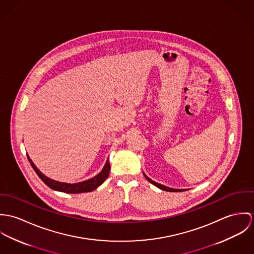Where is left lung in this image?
<instances>
[{
	"mask_svg": "<svg viewBox=\"0 0 254 254\" xmlns=\"http://www.w3.org/2000/svg\"><path fill=\"white\" fill-rule=\"evenodd\" d=\"M143 175H144V177L150 182V183H152L153 185H155L156 187H158V188H160L161 190H164V191H168V192H180V191H186L185 189H173V188H169V187H167V186H165V185H162V184H159V183H157V182H155V181H153L152 179H150L144 172H143Z\"/></svg>",
	"mask_w": 254,
	"mask_h": 254,
	"instance_id": "obj_1",
	"label": "left lung"
}]
</instances>
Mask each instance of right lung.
I'll use <instances>...</instances> for the list:
<instances>
[{
    "instance_id": "add662e5",
    "label": "right lung",
    "mask_w": 254,
    "mask_h": 254,
    "mask_svg": "<svg viewBox=\"0 0 254 254\" xmlns=\"http://www.w3.org/2000/svg\"><path fill=\"white\" fill-rule=\"evenodd\" d=\"M27 158H28L29 163L31 164L35 172L38 174V176L42 179V181L46 185H48L53 190L67 193V194H79V193L91 192V191L95 190L107 179L109 172H110V163H109V160H107L102 170L97 175L93 176L90 179H87V180L82 181V182H78V183H72V184L66 183V182H59V181L54 180V179L46 176L42 171H40V169L35 166V164L32 162V160L30 159L28 155H27Z\"/></svg>"
}]
</instances>
